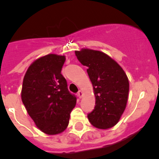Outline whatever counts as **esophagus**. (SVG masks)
<instances>
[{"instance_id":"34e87169","label":"esophagus","mask_w":159,"mask_h":159,"mask_svg":"<svg viewBox=\"0 0 159 159\" xmlns=\"http://www.w3.org/2000/svg\"><path fill=\"white\" fill-rule=\"evenodd\" d=\"M83 95H84V93H83V92L81 91V90H80V91L78 93V96L80 98V99H81V98L82 97Z\"/></svg>"}]
</instances>
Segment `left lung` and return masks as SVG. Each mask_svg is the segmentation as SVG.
<instances>
[{"label": "left lung", "mask_w": 159, "mask_h": 159, "mask_svg": "<svg viewBox=\"0 0 159 159\" xmlns=\"http://www.w3.org/2000/svg\"><path fill=\"white\" fill-rule=\"evenodd\" d=\"M75 55L87 66L96 98L95 108L88 115L93 126L100 129L112 128L119 121L128 101L129 82L122 68L103 52L82 48Z\"/></svg>", "instance_id": "8db88e82"}]
</instances>
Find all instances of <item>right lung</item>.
Instances as JSON below:
<instances>
[{"mask_svg":"<svg viewBox=\"0 0 159 159\" xmlns=\"http://www.w3.org/2000/svg\"><path fill=\"white\" fill-rule=\"evenodd\" d=\"M65 56L48 54L33 62L28 67L21 91V99L36 126L48 135L64 131L76 97L67 89L61 75Z\"/></svg>","mask_w":159,"mask_h":159,"instance_id":"right-lung-1","label":"right lung"}]
</instances>
